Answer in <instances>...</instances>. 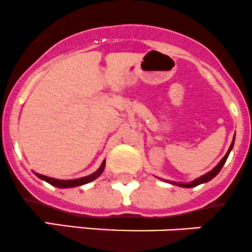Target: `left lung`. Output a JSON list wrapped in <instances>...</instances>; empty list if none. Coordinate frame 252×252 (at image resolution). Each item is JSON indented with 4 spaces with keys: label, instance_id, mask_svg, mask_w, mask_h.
I'll return each instance as SVG.
<instances>
[{
    "label": "left lung",
    "instance_id": "obj_1",
    "mask_svg": "<svg viewBox=\"0 0 252 252\" xmlns=\"http://www.w3.org/2000/svg\"><path fill=\"white\" fill-rule=\"evenodd\" d=\"M233 145H234V140H233V143H231L230 148H229L228 153H226V154H225V156H224V158H221V161H220V162H219L218 165H217L216 167L213 168V170H212V171H209L208 173H206V175L201 176V177H199V178H197V180L192 181V182H189V183H175V182H171V183H173V185H178V186H181V187L191 188V187H196V186L201 185V183H204V182H208V181H211L212 178H214V177H216V176L218 175V173H219V171L221 170V167H223V165H224V163H225L226 158H228V156H229V153H230V150H231V149H233Z\"/></svg>",
    "mask_w": 252,
    "mask_h": 252
}]
</instances>
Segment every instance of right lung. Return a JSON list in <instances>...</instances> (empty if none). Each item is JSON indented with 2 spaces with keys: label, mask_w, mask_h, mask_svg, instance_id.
I'll use <instances>...</instances> for the list:
<instances>
[{
  "label": "right lung",
  "mask_w": 252,
  "mask_h": 252,
  "mask_svg": "<svg viewBox=\"0 0 252 252\" xmlns=\"http://www.w3.org/2000/svg\"><path fill=\"white\" fill-rule=\"evenodd\" d=\"M104 166H106V161H103V163L101 165V167H99L94 173H92V175H90V176H86V177L76 178V180L63 181V180H55V178H51V177H46V176L39 175V173H35V175L38 176L39 178H41V180H44V181H46L48 183H50V185L55 186V187H59V188L77 187V186H82V185H85V183H89V182H91V181L96 180V178L98 177L102 172H103Z\"/></svg>",
  "instance_id": "obj_1"
}]
</instances>
